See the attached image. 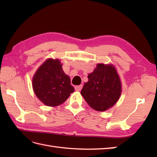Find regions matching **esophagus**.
I'll list each match as a JSON object with an SVG mask.
<instances>
[{
    "instance_id": "34e87169",
    "label": "esophagus",
    "mask_w": 157,
    "mask_h": 157,
    "mask_svg": "<svg viewBox=\"0 0 157 157\" xmlns=\"http://www.w3.org/2000/svg\"><path fill=\"white\" fill-rule=\"evenodd\" d=\"M82 87H83V86H82V85L76 86L75 87V90L76 91H80L81 90H82Z\"/></svg>"
}]
</instances>
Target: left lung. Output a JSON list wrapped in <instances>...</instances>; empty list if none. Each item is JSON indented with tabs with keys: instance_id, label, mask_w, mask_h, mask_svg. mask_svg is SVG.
<instances>
[{
	"instance_id": "8db88e82",
	"label": "left lung",
	"mask_w": 157,
	"mask_h": 157,
	"mask_svg": "<svg viewBox=\"0 0 157 157\" xmlns=\"http://www.w3.org/2000/svg\"><path fill=\"white\" fill-rule=\"evenodd\" d=\"M121 93V85L115 68L111 65L98 64L88 75L81 94L90 107L104 111L117 102Z\"/></svg>"
}]
</instances>
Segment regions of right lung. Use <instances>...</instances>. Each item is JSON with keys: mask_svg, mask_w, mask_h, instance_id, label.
I'll return each instance as SVG.
<instances>
[{"mask_svg": "<svg viewBox=\"0 0 157 157\" xmlns=\"http://www.w3.org/2000/svg\"><path fill=\"white\" fill-rule=\"evenodd\" d=\"M36 96L46 106H55L69 98L74 88L58 59H48L40 67L32 79Z\"/></svg>", "mask_w": 157, "mask_h": 157, "instance_id": "1", "label": "right lung"}]
</instances>
